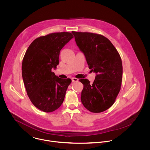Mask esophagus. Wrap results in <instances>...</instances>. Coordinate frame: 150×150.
Here are the masks:
<instances>
[{
    "mask_svg": "<svg viewBox=\"0 0 150 150\" xmlns=\"http://www.w3.org/2000/svg\"><path fill=\"white\" fill-rule=\"evenodd\" d=\"M71 80L73 82H76V81H78V79H76V78H72L71 79Z\"/></svg>",
    "mask_w": 150,
    "mask_h": 150,
    "instance_id": "esophagus-1",
    "label": "esophagus"
}]
</instances>
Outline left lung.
I'll return each mask as SVG.
<instances>
[{
    "mask_svg": "<svg viewBox=\"0 0 150 150\" xmlns=\"http://www.w3.org/2000/svg\"><path fill=\"white\" fill-rule=\"evenodd\" d=\"M77 45L86 57L88 67L96 74L92 84L88 79L84 85L81 101L91 112H100L111 107L121 89L122 64L121 57L105 36L89 32H71Z\"/></svg>",
    "mask_w": 150,
    "mask_h": 150,
    "instance_id": "1",
    "label": "left lung"
}]
</instances>
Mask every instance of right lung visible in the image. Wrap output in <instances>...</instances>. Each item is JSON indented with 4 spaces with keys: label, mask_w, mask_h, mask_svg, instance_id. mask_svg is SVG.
I'll use <instances>...</instances> for the list:
<instances>
[{
    "label": "right lung",
    "mask_w": 150,
    "mask_h": 150,
    "mask_svg": "<svg viewBox=\"0 0 150 150\" xmlns=\"http://www.w3.org/2000/svg\"><path fill=\"white\" fill-rule=\"evenodd\" d=\"M73 36L58 32L39 37L27 49L22 64V76L27 95L33 105L46 112L61 106L70 79L58 77L52 71L59 64L61 49Z\"/></svg>",
    "instance_id": "1"
}]
</instances>
